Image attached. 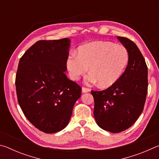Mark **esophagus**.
<instances>
[{"label":"esophagus","instance_id":"34e87169","mask_svg":"<svg viewBox=\"0 0 159 159\" xmlns=\"http://www.w3.org/2000/svg\"><path fill=\"white\" fill-rule=\"evenodd\" d=\"M90 90L89 89V88H85V87H83L82 88V93H88V92H90Z\"/></svg>","mask_w":159,"mask_h":159}]
</instances>
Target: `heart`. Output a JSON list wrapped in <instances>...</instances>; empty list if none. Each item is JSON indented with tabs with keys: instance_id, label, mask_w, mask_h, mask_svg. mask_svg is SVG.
Returning <instances> with one entry per match:
<instances>
[{
	"instance_id": "b5f03b06",
	"label": "heart",
	"mask_w": 159,
	"mask_h": 159,
	"mask_svg": "<svg viewBox=\"0 0 159 159\" xmlns=\"http://www.w3.org/2000/svg\"><path fill=\"white\" fill-rule=\"evenodd\" d=\"M129 61V53L124 45L109 41H95L78 48L77 55L70 54L66 60L69 76L79 80L88 71V84L99 83L102 88H108L120 79Z\"/></svg>"
}]
</instances>
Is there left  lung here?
I'll use <instances>...</instances> for the list:
<instances>
[{
    "label": "left lung",
    "instance_id": "8db88e82",
    "mask_svg": "<svg viewBox=\"0 0 159 159\" xmlns=\"http://www.w3.org/2000/svg\"><path fill=\"white\" fill-rule=\"evenodd\" d=\"M117 39L129 53L124 73L107 89L91 91L97 124L114 133L125 130L138 120L144 109L148 88L147 66L139 48L128 38Z\"/></svg>",
    "mask_w": 159,
    "mask_h": 159
}]
</instances>
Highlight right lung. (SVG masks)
Listing matches in <instances>:
<instances>
[{
    "mask_svg": "<svg viewBox=\"0 0 159 159\" xmlns=\"http://www.w3.org/2000/svg\"><path fill=\"white\" fill-rule=\"evenodd\" d=\"M70 40L39 41L20 58L15 79L19 104L39 130L55 133L68 125L81 87L65 74Z\"/></svg>",
    "mask_w": 159,
    "mask_h": 159,
    "instance_id": "add662e5",
    "label": "right lung"
}]
</instances>
